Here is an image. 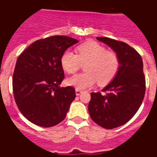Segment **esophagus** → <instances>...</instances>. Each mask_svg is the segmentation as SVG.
<instances>
[{
	"instance_id": "34e87169",
	"label": "esophagus",
	"mask_w": 157,
	"mask_h": 157,
	"mask_svg": "<svg viewBox=\"0 0 157 157\" xmlns=\"http://www.w3.org/2000/svg\"><path fill=\"white\" fill-rule=\"evenodd\" d=\"M81 93H82V91H81V90H78V89H76V96H79V95H80V94H81Z\"/></svg>"
}]
</instances>
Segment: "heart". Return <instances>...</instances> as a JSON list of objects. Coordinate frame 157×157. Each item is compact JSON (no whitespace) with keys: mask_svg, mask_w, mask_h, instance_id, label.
Returning <instances> with one entry per match:
<instances>
[{"mask_svg":"<svg viewBox=\"0 0 157 157\" xmlns=\"http://www.w3.org/2000/svg\"><path fill=\"white\" fill-rule=\"evenodd\" d=\"M61 66L67 73L76 72L86 63V72L76 74L67 79V84L78 90L93 87L97 82L106 86L114 79L119 70L120 59L117 54L107 49L99 43L89 40L77 46L76 54L71 50L63 53L60 59Z\"/></svg>","mask_w":157,"mask_h":157,"instance_id":"obj_1","label":"heart"}]
</instances>
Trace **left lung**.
<instances>
[{
	"mask_svg": "<svg viewBox=\"0 0 157 157\" xmlns=\"http://www.w3.org/2000/svg\"><path fill=\"white\" fill-rule=\"evenodd\" d=\"M119 57L114 79L103 89L107 94L91 93L88 106L91 119L110 129L125 124L141 106L145 94V76L141 55L128 44L108 37H97Z\"/></svg>",
	"mask_w": 157,
	"mask_h": 157,
	"instance_id": "obj_1",
	"label": "left lung"
}]
</instances>
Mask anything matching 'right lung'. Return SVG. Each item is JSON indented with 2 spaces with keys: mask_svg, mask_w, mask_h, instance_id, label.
<instances>
[{
  "mask_svg": "<svg viewBox=\"0 0 157 157\" xmlns=\"http://www.w3.org/2000/svg\"><path fill=\"white\" fill-rule=\"evenodd\" d=\"M78 40L66 36L40 39L18 56L13 74V92L21 113L33 124L52 127L63 121L76 98L71 86L60 87L63 53Z\"/></svg>",
  "mask_w": 157,
  "mask_h": 157,
  "instance_id": "1",
  "label": "right lung"
}]
</instances>
